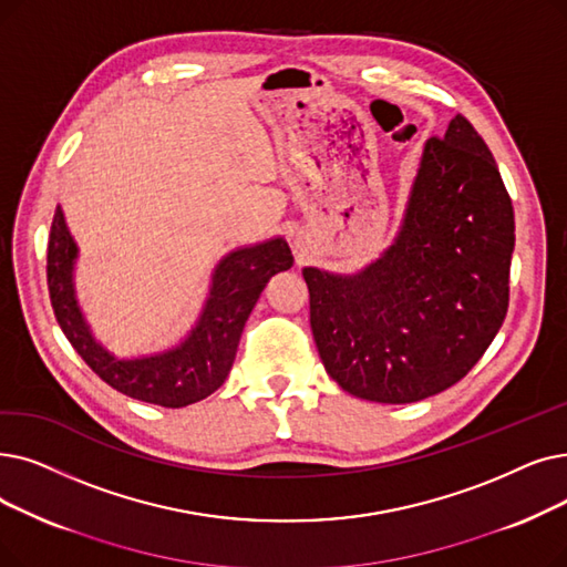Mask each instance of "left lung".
<instances>
[{"label":"left lung","mask_w":567,"mask_h":567,"mask_svg":"<svg viewBox=\"0 0 567 567\" xmlns=\"http://www.w3.org/2000/svg\"><path fill=\"white\" fill-rule=\"evenodd\" d=\"M512 250L514 210L496 159L456 115L426 141L389 248L357 274L303 268L331 380L391 405L456 384L503 327Z\"/></svg>","instance_id":"obj_1"}]
</instances>
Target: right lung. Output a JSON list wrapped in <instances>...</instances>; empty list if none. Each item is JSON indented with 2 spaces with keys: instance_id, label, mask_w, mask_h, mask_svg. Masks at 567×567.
<instances>
[{
  "instance_id": "obj_1",
  "label": "right lung",
  "mask_w": 567,
  "mask_h": 567,
  "mask_svg": "<svg viewBox=\"0 0 567 567\" xmlns=\"http://www.w3.org/2000/svg\"><path fill=\"white\" fill-rule=\"evenodd\" d=\"M76 259L79 245L58 206L48 238V291L60 329L106 384L130 399L162 408L192 405L225 384L243 327L266 282L293 264L282 236L231 250L213 268L206 303L178 344L155 354L115 357L94 338L76 299Z\"/></svg>"
}]
</instances>
